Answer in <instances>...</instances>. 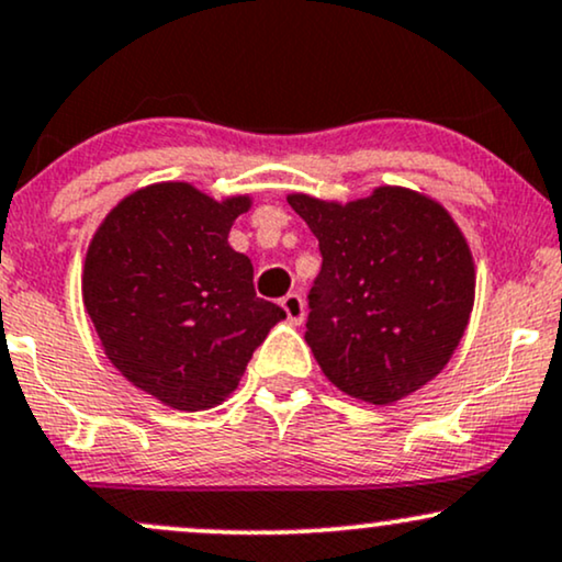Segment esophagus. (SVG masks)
Listing matches in <instances>:
<instances>
[{"mask_svg":"<svg viewBox=\"0 0 562 562\" xmlns=\"http://www.w3.org/2000/svg\"><path fill=\"white\" fill-rule=\"evenodd\" d=\"M282 308H285L290 324H301L303 316H306V306H303V299L299 293H288L282 299Z\"/></svg>","mask_w":562,"mask_h":562,"instance_id":"esophagus-1","label":"esophagus"}]
</instances>
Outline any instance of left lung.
Returning a JSON list of instances; mask_svg holds the SVG:
<instances>
[{"instance_id":"left-lung-1","label":"left lung","mask_w":562,"mask_h":562,"mask_svg":"<svg viewBox=\"0 0 562 562\" xmlns=\"http://www.w3.org/2000/svg\"><path fill=\"white\" fill-rule=\"evenodd\" d=\"M288 204L319 240L306 342L350 397L390 405L435 380L474 308L471 248L448 209L408 188L367 199Z\"/></svg>"}]
</instances>
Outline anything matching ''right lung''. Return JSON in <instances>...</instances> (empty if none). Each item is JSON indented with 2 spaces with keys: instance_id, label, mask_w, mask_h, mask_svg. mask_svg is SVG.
Returning a JSON list of instances; mask_svg holds the SVG:
<instances>
[{
  "instance_id": "add662e5",
  "label": "right lung",
  "mask_w": 562,
  "mask_h": 562,
  "mask_svg": "<svg viewBox=\"0 0 562 562\" xmlns=\"http://www.w3.org/2000/svg\"><path fill=\"white\" fill-rule=\"evenodd\" d=\"M251 195L214 201L157 182L104 216L83 263V303L112 367L170 408L206 411L238 387L285 311L254 290V263L229 248Z\"/></svg>"
}]
</instances>
